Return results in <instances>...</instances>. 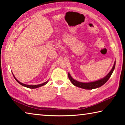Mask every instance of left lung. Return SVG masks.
I'll return each mask as SVG.
<instances>
[{"label": "left lung", "mask_w": 125, "mask_h": 125, "mask_svg": "<svg viewBox=\"0 0 125 125\" xmlns=\"http://www.w3.org/2000/svg\"><path fill=\"white\" fill-rule=\"evenodd\" d=\"M115 64H116V61L114 62V64L113 68H112L111 70L110 71V72L107 74L103 78H101L100 79H99L98 80H96V81L94 82H80L78 81V80H75L72 77L70 73H68V78L69 80H71L74 85L75 86H77V87H79L80 88L84 89H87V90H91V89H94L98 88L100 87L104 84L106 83L107 80L110 78L111 75L112 74H113V72L115 69Z\"/></svg>", "instance_id": "8db88e82"}]
</instances>
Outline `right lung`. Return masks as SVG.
<instances>
[{
	"mask_svg": "<svg viewBox=\"0 0 125 125\" xmlns=\"http://www.w3.org/2000/svg\"><path fill=\"white\" fill-rule=\"evenodd\" d=\"M12 74H13V73L12 72ZM13 76H14V78H15V80H16V81L18 82V83L20 84V85H21L23 86H25V87L30 88V89H35V88H37L41 87V86L45 85H46V84H47L48 81H49V80H48L47 81H46V82H44V83H42V84H37V85H27V84H25L21 83V82H20V81H19V80L16 79V78H15V77L14 74H13Z\"/></svg>",
	"mask_w": 125,
	"mask_h": 125,
	"instance_id": "right-lung-1",
	"label": "right lung"
}]
</instances>
